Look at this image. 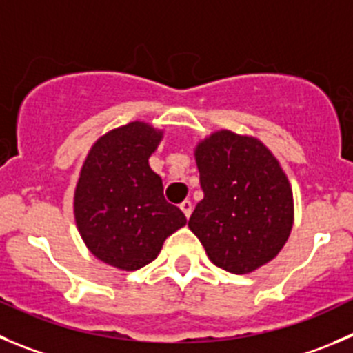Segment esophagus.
<instances>
[{
  "label": "esophagus",
  "mask_w": 353,
  "mask_h": 353,
  "mask_svg": "<svg viewBox=\"0 0 353 353\" xmlns=\"http://www.w3.org/2000/svg\"><path fill=\"white\" fill-rule=\"evenodd\" d=\"M179 209L183 210V214L186 216V219L192 216V202H190V200H184V202H181Z\"/></svg>",
  "instance_id": "34e87169"
}]
</instances>
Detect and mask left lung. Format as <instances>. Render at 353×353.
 Masks as SVG:
<instances>
[{
  "label": "left lung",
  "instance_id": "1",
  "mask_svg": "<svg viewBox=\"0 0 353 353\" xmlns=\"http://www.w3.org/2000/svg\"><path fill=\"white\" fill-rule=\"evenodd\" d=\"M203 199L190 230L210 261L251 273L276 258L294 225L292 188L275 154L254 136L212 132L195 146Z\"/></svg>",
  "mask_w": 353,
  "mask_h": 353
}]
</instances>
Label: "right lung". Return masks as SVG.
Wrapping results in <instances>:
<instances>
[{
    "instance_id": "obj_1",
    "label": "right lung",
    "mask_w": 353,
    "mask_h": 353,
    "mask_svg": "<svg viewBox=\"0 0 353 353\" xmlns=\"http://www.w3.org/2000/svg\"><path fill=\"white\" fill-rule=\"evenodd\" d=\"M163 130L130 121L102 134L88 151L74 190L72 212L88 251L121 272L153 261L186 217L163 199L150 157Z\"/></svg>"
}]
</instances>
